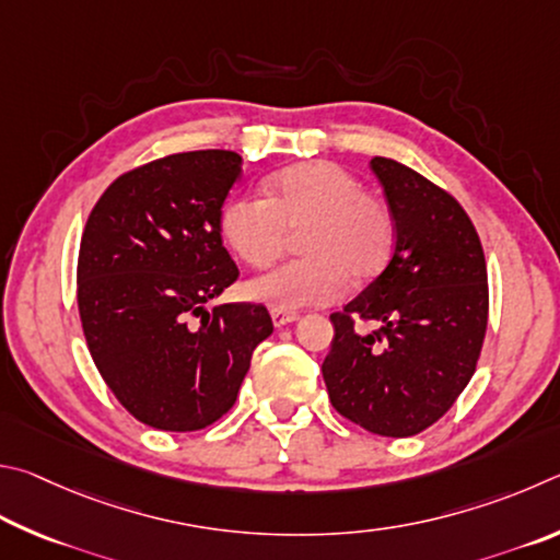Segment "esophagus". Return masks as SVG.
I'll return each instance as SVG.
<instances>
[{"label":"esophagus","instance_id":"esophagus-1","mask_svg":"<svg viewBox=\"0 0 560 560\" xmlns=\"http://www.w3.org/2000/svg\"><path fill=\"white\" fill-rule=\"evenodd\" d=\"M270 317H272V325L278 329L288 327V325H292V322L300 319V315H295V312H282V310H272Z\"/></svg>","mask_w":560,"mask_h":560}]
</instances>
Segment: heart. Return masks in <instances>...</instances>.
Returning a JSON list of instances; mask_svg holds the SVG:
<instances>
[{"label": "heart", "mask_w": 560, "mask_h": 560, "mask_svg": "<svg viewBox=\"0 0 560 560\" xmlns=\"http://www.w3.org/2000/svg\"><path fill=\"white\" fill-rule=\"evenodd\" d=\"M307 225L300 250L307 258L282 262L248 282V298L272 310L295 312L329 305L384 268L394 248V215L364 194L354 174L329 162L298 164L275 174L262 196L235 194L221 211V229L245 262L262 268L278 258L288 229Z\"/></svg>", "instance_id": "heart-1"}]
</instances>
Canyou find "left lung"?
<instances>
[{"label": "left lung", "instance_id": "left-lung-1", "mask_svg": "<svg viewBox=\"0 0 560 560\" xmlns=\"http://www.w3.org/2000/svg\"><path fill=\"white\" fill-rule=\"evenodd\" d=\"M394 215V255L378 278L331 315L322 364L331 406L384 438H410L447 413L475 374L489 292L482 243L453 196L406 164L374 156ZM351 316L374 318L359 336Z\"/></svg>", "mask_w": 560, "mask_h": 560}]
</instances>
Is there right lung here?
Wrapping results in <instances>:
<instances>
[{"mask_svg":"<svg viewBox=\"0 0 560 560\" xmlns=\"http://www.w3.org/2000/svg\"><path fill=\"white\" fill-rule=\"evenodd\" d=\"M241 154H170L122 174L95 203L78 255V312L97 371L144 425L201 430L235 404L272 335L262 305H215L238 268L221 209ZM201 316V323H194Z\"/></svg>","mask_w":560,"mask_h":560,"instance_id":"1","label":"right lung"}]
</instances>
